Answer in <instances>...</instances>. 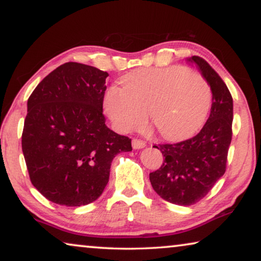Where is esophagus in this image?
I'll return each mask as SVG.
<instances>
[{
	"label": "esophagus",
	"mask_w": 261,
	"mask_h": 261,
	"mask_svg": "<svg viewBox=\"0 0 261 261\" xmlns=\"http://www.w3.org/2000/svg\"><path fill=\"white\" fill-rule=\"evenodd\" d=\"M146 146V143L144 141H141V139L134 138L132 139V147L134 149H143V147Z\"/></svg>",
	"instance_id": "esophagus-1"
}]
</instances>
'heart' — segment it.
I'll return each instance as SVG.
<instances>
[{
	"instance_id": "heart-1",
	"label": "heart",
	"mask_w": 261,
	"mask_h": 261,
	"mask_svg": "<svg viewBox=\"0 0 261 261\" xmlns=\"http://www.w3.org/2000/svg\"><path fill=\"white\" fill-rule=\"evenodd\" d=\"M122 83L104 95V109L122 132L144 125L151 111L163 137L186 138L203 125L211 107L207 81L184 67L138 69L124 76Z\"/></svg>"
}]
</instances>
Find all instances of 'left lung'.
Listing matches in <instances>:
<instances>
[{"mask_svg":"<svg viewBox=\"0 0 261 261\" xmlns=\"http://www.w3.org/2000/svg\"><path fill=\"white\" fill-rule=\"evenodd\" d=\"M212 90V107L203 129L194 137L174 144H159L163 164L150 173L151 185L163 199L190 206L211 191L226 171L232 141L233 99L216 70L199 56H192Z\"/></svg>","mask_w":261,"mask_h":261,"instance_id":"1","label":"left lung"}]
</instances>
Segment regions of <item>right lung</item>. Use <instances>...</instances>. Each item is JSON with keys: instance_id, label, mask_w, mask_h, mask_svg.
Masks as SVG:
<instances>
[{"instance_id": "obj_1", "label": "right lung", "mask_w": 261, "mask_h": 261, "mask_svg": "<svg viewBox=\"0 0 261 261\" xmlns=\"http://www.w3.org/2000/svg\"><path fill=\"white\" fill-rule=\"evenodd\" d=\"M107 71L68 62L49 73L28 99L22 151L30 180L46 199L81 206L109 181L112 159L131 139L106 125Z\"/></svg>"}]
</instances>
